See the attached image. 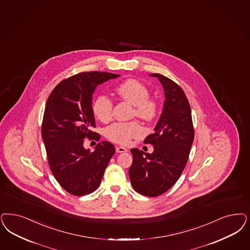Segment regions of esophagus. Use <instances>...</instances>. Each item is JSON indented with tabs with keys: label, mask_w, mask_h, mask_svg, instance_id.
Segmentation results:
<instances>
[{
	"label": "esophagus",
	"mask_w": 250,
	"mask_h": 250,
	"mask_svg": "<svg viewBox=\"0 0 250 250\" xmlns=\"http://www.w3.org/2000/svg\"><path fill=\"white\" fill-rule=\"evenodd\" d=\"M127 149L124 146H116V152L117 153H123V152H126Z\"/></svg>",
	"instance_id": "esophagus-1"
}]
</instances>
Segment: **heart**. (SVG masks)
Returning <instances> with one entry per match:
<instances>
[{"label": "heart", "mask_w": 250, "mask_h": 250, "mask_svg": "<svg viewBox=\"0 0 250 250\" xmlns=\"http://www.w3.org/2000/svg\"><path fill=\"white\" fill-rule=\"evenodd\" d=\"M122 100L135 106L134 114L144 120H151L157 113V104L149 99V91L144 84L137 79H128L115 89ZM112 100L105 95H99L92 104V111L97 119L107 123L112 119ZM144 134V128L137 122H118L105 129V137L114 143L126 145L133 138H139Z\"/></svg>", "instance_id": "b5f03b06"}]
</instances>
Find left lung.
Returning a JSON list of instances; mask_svg holds the SVG:
<instances>
[{
  "label": "left lung",
  "mask_w": 250,
  "mask_h": 250,
  "mask_svg": "<svg viewBox=\"0 0 250 250\" xmlns=\"http://www.w3.org/2000/svg\"><path fill=\"white\" fill-rule=\"evenodd\" d=\"M164 87V109L154 132L144 142L153 145L152 153L132 148L129 177L133 188L147 197L170 189L181 176L194 140L189 103L180 86L161 74H152Z\"/></svg>",
  "instance_id": "obj_1"
}]
</instances>
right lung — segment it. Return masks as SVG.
Listing matches in <instances>:
<instances>
[{"label":"right lung","mask_w":250,"mask_h":250,"mask_svg":"<svg viewBox=\"0 0 250 250\" xmlns=\"http://www.w3.org/2000/svg\"><path fill=\"white\" fill-rule=\"evenodd\" d=\"M120 75L85 72L62 80L49 96L44 111L42 137L49 165L61 187L74 196H84L97 189L105 169L115 152L108 141H102L94 151L84 147L85 138L100 140L95 127L92 95L97 86Z\"/></svg>","instance_id":"1"}]
</instances>
